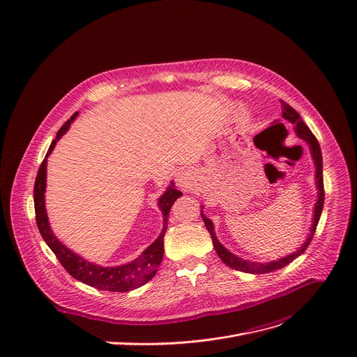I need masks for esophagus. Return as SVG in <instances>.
<instances>
[{"mask_svg": "<svg viewBox=\"0 0 357 357\" xmlns=\"http://www.w3.org/2000/svg\"><path fill=\"white\" fill-rule=\"evenodd\" d=\"M176 183L183 192H188L194 186V175L190 169H182L176 175Z\"/></svg>", "mask_w": 357, "mask_h": 357, "instance_id": "34e87169", "label": "esophagus"}]
</instances>
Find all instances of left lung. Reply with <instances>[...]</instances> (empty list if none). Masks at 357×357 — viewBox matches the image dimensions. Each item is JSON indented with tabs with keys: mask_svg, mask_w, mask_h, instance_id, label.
<instances>
[{
	"mask_svg": "<svg viewBox=\"0 0 357 357\" xmlns=\"http://www.w3.org/2000/svg\"><path fill=\"white\" fill-rule=\"evenodd\" d=\"M282 105V117L289 121L294 126L295 130V135L298 139L304 140L308 147H310V153L315 166V188H317V202L314 204V211H312V221H311V227H310V233L307 234V238L304 240V243L301 245V248H298L294 253H289L284 257H279L276 260H271V261H252L248 259H243L234 253H231L227 248H224L220 240L217 238L215 230H214V222L211 221V218H208L207 215L204 214V207H201V217L205 222V227L210 231L211 238H213V245L214 249L217 252V255L220 256V259L226 264L229 268L236 269V271H241V272H246V273H269L273 271H278L280 268H285L287 265H289L294 259H296L298 256H301L308 245L311 243V238L315 233L317 229V224L320 221L321 213H323V207H324V182H323V155H321V149L320 144H318L315 136L311 133V130L305 126V123L303 121V119L299 117L298 112L288 105L287 102H280Z\"/></svg>",
	"mask_w": 357,
	"mask_h": 357,
	"instance_id": "left-lung-1",
	"label": "left lung"
}]
</instances>
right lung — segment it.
<instances>
[{
    "mask_svg": "<svg viewBox=\"0 0 357 357\" xmlns=\"http://www.w3.org/2000/svg\"><path fill=\"white\" fill-rule=\"evenodd\" d=\"M79 112L75 114L68 120L62 128L58 131L54 140L52 142L46 158L42 162L39 172H37L36 182H34V211H36V222L39 231L46 241V245L52 249V252L58 257V260L62 264V266L68 271V273L78 279L79 282L93 287L101 291H111V292H128L136 288L143 287L152 279L163 257V237L167 229V218L169 211L174 202L182 197V192L175 188V182L169 183L166 191L158 198V207L163 215V227L158 238L146 248L139 257L135 260L128 261V264L119 265V266H101L97 264L84 259L78 253H75L69 248H66L63 243L54 236L47 211H46V201H45V192H46V176H47V158L52 155L53 149L62 136L69 130L70 124L78 117Z\"/></svg>",
    "mask_w": 357,
    "mask_h": 357,
    "instance_id": "right-lung-1",
    "label": "right lung"
}]
</instances>
